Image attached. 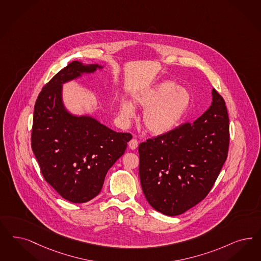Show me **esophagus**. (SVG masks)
Here are the masks:
<instances>
[{
  "label": "esophagus",
  "mask_w": 261,
  "mask_h": 261,
  "mask_svg": "<svg viewBox=\"0 0 261 261\" xmlns=\"http://www.w3.org/2000/svg\"><path fill=\"white\" fill-rule=\"evenodd\" d=\"M128 145H129V147H130L131 149H136V148L138 147V145H139V141L136 140V139H132V140L128 143Z\"/></svg>",
  "instance_id": "esophagus-1"
}]
</instances>
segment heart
<instances>
[{
  "label": "heart",
  "mask_w": 261,
  "mask_h": 261,
  "mask_svg": "<svg viewBox=\"0 0 261 261\" xmlns=\"http://www.w3.org/2000/svg\"><path fill=\"white\" fill-rule=\"evenodd\" d=\"M133 104L144 109L143 123L154 135L169 133L178 124L191 103L189 91L172 82H162L152 88L136 93ZM120 114L125 119L134 117V107L122 102Z\"/></svg>",
  "instance_id": "b5f03b06"
}]
</instances>
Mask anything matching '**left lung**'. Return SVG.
I'll return each instance as SVG.
<instances>
[{
  "mask_svg": "<svg viewBox=\"0 0 261 261\" xmlns=\"http://www.w3.org/2000/svg\"><path fill=\"white\" fill-rule=\"evenodd\" d=\"M212 94L211 106L197 120L139 145L143 192L165 215H180L206 198L227 158V109L217 90Z\"/></svg>",
  "mask_w": 261,
  "mask_h": 261,
  "instance_id": "obj_1",
  "label": "left lung"
}]
</instances>
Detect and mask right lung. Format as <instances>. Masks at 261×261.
<instances>
[{
    "mask_svg": "<svg viewBox=\"0 0 261 261\" xmlns=\"http://www.w3.org/2000/svg\"><path fill=\"white\" fill-rule=\"evenodd\" d=\"M98 64H67L39 92L34 110L32 149L46 182L73 203L96 197L109 169L125 152L130 133H117L94 118L74 117L62 103V85Z\"/></svg>",
    "mask_w": 261,
    "mask_h": 261,
    "instance_id": "add662e5",
    "label": "right lung"
}]
</instances>
